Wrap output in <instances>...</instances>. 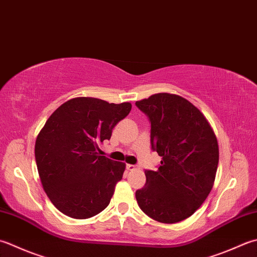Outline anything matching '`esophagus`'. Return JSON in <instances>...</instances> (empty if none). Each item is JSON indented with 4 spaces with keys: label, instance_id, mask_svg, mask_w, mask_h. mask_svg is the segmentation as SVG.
Returning a JSON list of instances; mask_svg holds the SVG:
<instances>
[{
    "label": "esophagus",
    "instance_id": "esophagus-1",
    "mask_svg": "<svg viewBox=\"0 0 257 257\" xmlns=\"http://www.w3.org/2000/svg\"><path fill=\"white\" fill-rule=\"evenodd\" d=\"M125 168H127L128 170H135V169H137V166L132 165V164H127V166H125Z\"/></svg>",
    "mask_w": 257,
    "mask_h": 257
}]
</instances>
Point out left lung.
<instances>
[{
  "label": "left lung",
  "instance_id": "left-lung-1",
  "mask_svg": "<svg viewBox=\"0 0 257 257\" xmlns=\"http://www.w3.org/2000/svg\"><path fill=\"white\" fill-rule=\"evenodd\" d=\"M152 123V148L162 157L158 169L146 170L136 192L139 207L159 223L192 216L207 198L218 166V144L205 115L180 95L156 93L136 102Z\"/></svg>",
  "mask_w": 257,
  "mask_h": 257
}]
</instances>
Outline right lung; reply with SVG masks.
<instances>
[{
  "label": "right lung",
  "instance_id": "obj_1",
  "mask_svg": "<svg viewBox=\"0 0 257 257\" xmlns=\"http://www.w3.org/2000/svg\"><path fill=\"white\" fill-rule=\"evenodd\" d=\"M130 110V102L73 98L60 105L39 133L34 152L40 179L64 215L90 218L109 205L125 164L100 156L99 146Z\"/></svg>",
  "mask_w": 257,
  "mask_h": 257
}]
</instances>
